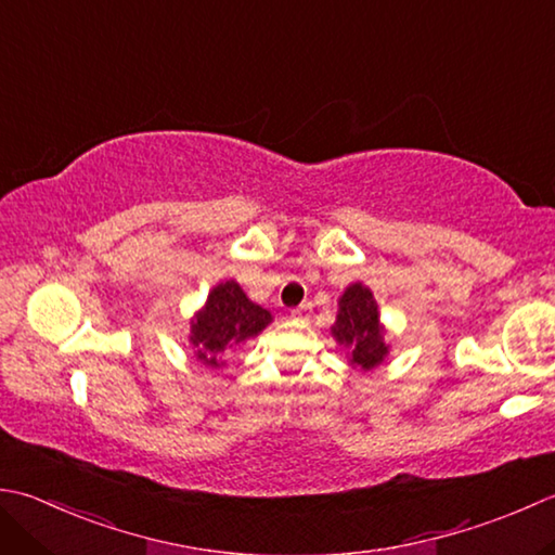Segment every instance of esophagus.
Listing matches in <instances>:
<instances>
[{
    "mask_svg": "<svg viewBox=\"0 0 555 555\" xmlns=\"http://www.w3.org/2000/svg\"><path fill=\"white\" fill-rule=\"evenodd\" d=\"M308 312H310V306H298V308L291 310V318L293 320H306Z\"/></svg>",
    "mask_w": 555,
    "mask_h": 555,
    "instance_id": "esophagus-1",
    "label": "esophagus"
}]
</instances>
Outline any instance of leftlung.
<instances>
[{"label": "left lung", "mask_w": 555, "mask_h": 555, "mask_svg": "<svg viewBox=\"0 0 555 555\" xmlns=\"http://www.w3.org/2000/svg\"><path fill=\"white\" fill-rule=\"evenodd\" d=\"M332 336L349 349L353 367L373 371L385 361L389 346L385 330L379 324V312L373 293L363 284H351L339 298V314L332 327Z\"/></svg>", "instance_id": "obj_1"}]
</instances>
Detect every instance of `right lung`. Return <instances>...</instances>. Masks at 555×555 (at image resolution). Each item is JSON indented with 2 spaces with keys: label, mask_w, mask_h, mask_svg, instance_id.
Wrapping results in <instances>:
<instances>
[{
  "label": "right lung",
  "mask_w": 555,
  "mask_h": 555,
  "mask_svg": "<svg viewBox=\"0 0 555 555\" xmlns=\"http://www.w3.org/2000/svg\"><path fill=\"white\" fill-rule=\"evenodd\" d=\"M271 322V312L249 300L237 281H223L209 291L204 308L190 322V341L197 361L209 367L225 365L219 356L233 351L262 332Z\"/></svg>",
  "instance_id": "add662e5"
}]
</instances>
